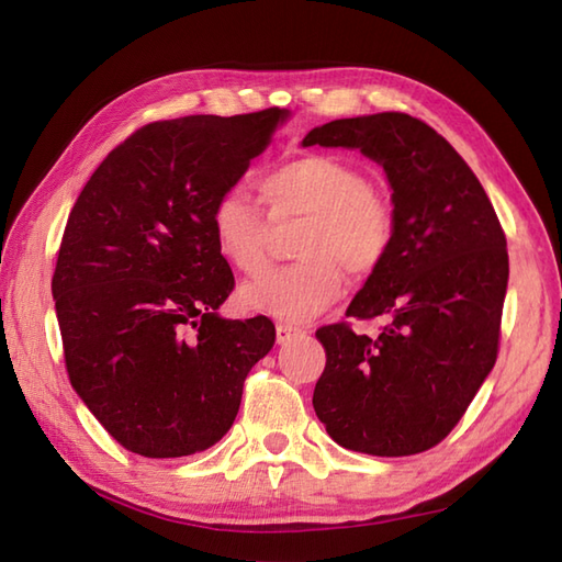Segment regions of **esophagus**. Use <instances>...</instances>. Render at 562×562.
Listing matches in <instances>:
<instances>
[{"label": "esophagus", "mask_w": 562, "mask_h": 562, "mask_svg": "<svg viewBox=\"0 0 562 562\" xmlns=\"http://www.w3.org/2000/svg\"><path fill=\"white\" fill-rule=\"evenodd\" d=\"M274 333H278V342L282 345V342H288V340H292V338H296V336H302V328L300 326H292V324H278V328H274Z\"/></svg>", "instance_id": "34e87169"}]
</instances>
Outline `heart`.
<instances>
[{"instance_id":"b5f03b06","label":"heart","mask_w":562,"mask_h":562,"mask_svg":"<svg viewBox=\"0 0 562 562\" xmlns=\"http://www.w3.org/2000/svg\"><path fill=\"white\" fill-rule=\"evenodd\" d=\"M258 193L272 222L304 217L294 244L302 258L246 284L238 302L248 312L308 318L340 300L345 270L364 280L389 256L396 214L350 161L304 154L274 164L258 176ZM210 229L220 256L238 272L266 270L270 221L244 188H226L214 200Z\"/></svg>"}]
</instances>
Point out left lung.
<instances>
[{"instance_id": "left-lung-1", "label": "left lung", "mask_w": 562, "mask_h": 562, "mask_svg": "<svg viewBox=\"0 0 562 562\" xmlns=\"http://www.w3.org/2000/svg\"><path fill=\"white\" fill-rule=\"evenodd\" d=\"M302 145L360 149L384 166L396 214L389 256L348 306L386 326L379 336H357L345 321L316 330L326 369L314 411L345 449H432L497 360L509 258L493 202L459 151L408 113L342 117Z\"/></svg>"}]
</instances>
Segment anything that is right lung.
<instances>
[{"mask_svg":"<svg viewBox=\"0 0 562 562\" xmlns=\"http://www.w3.org/2000/svg\"><path fill=\"white\" fill-rule=\"evenodd\" d=\"M288 115L149 123L101 161L69 212L53 274L67 374L127 451L178 459L217 445L272 348L268 316L217 314L234 274L210 210Z\"/></svg>","mask_w":562,"mask_h":562,"instance_id":"add662e5","label":"right lung"}]
</instances>
